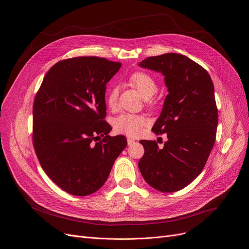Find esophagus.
<instances>
[{
  "instance_id": "34e87169",
  "label": "esophagus",
  "mask_w": 249,
  "mask_h": 249,
  "mask_svg": "<svg viewBox=\"0 0 249 249\" xmlns=\"http://www.w3.org/2000/svg\"><path fill=\"white\" fill-rule=\"evenodd\" d=\"M127 143H128V146H132L134 143H135V141L133 140V139H127Z\"/></svg>"
}]
</instances>
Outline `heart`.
I'll list each match as a JSON object with an SVG mask.
<instances>
[{
	"instance_id": "obj_1",
	"label": "heart",
	"mask_w": 249,
	"mask_h": 249,
	"mask_svg": "<svg viewBox=\"0 0 249 249\" xmlns=\"http://www.w3.org/2000/svg\"><path fill=\"white\" fill-rule=\"evenodd\" d=\"M129 84L135 88L145 99L151 98L158 91V85L155 79L145 72H135L129 78ZM118 98V88L112 86L106 93L105 101L110 108L115 107ZM146 125V120L142 116L123 114L116 118L114 128L116 132L129 137H137Z\"/></svg>"
}]
</instances>
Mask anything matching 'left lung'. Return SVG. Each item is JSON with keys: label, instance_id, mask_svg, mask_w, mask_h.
I'll list each match as a JSON object with an SVG mask.
<instances>
[{"label": "left lung", "instance_id": "8db88e82", "mask_svg": "<svg viewBox=\"0 0 249 249\" xmlns=\"http://www.w3.org/2000/svg\"><path fill=\"white\" fill-rule=\"evenodd\" d=\"M142 68L164 76L168 94L153 131L167 135L161 149L142 140L145 154L139 169L146 182L161 192L178 191L201 173L214 147L218 109L214 85L207 71L188 57L166 53L148 57Z\"/></svg>", "mask_w": 249, "mask_h": 249}]
</instances>
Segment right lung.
Returning <instances> with one entry per match:
<instances>
[{"mask_svg":"<svg viewBox=\"0 0 249 249\" xmlns=\"http://www.w3.org/2000/svg\"><path fill=\"white\" fill-rule=\"evenodd\" d=\"M120 67L99 57L59 61L35 96V153L49 178L72 195L97 191L127 146L124 136L108 135L111 127L104 121L106 84Z\"/></svg>","mask_w":249,"mask_h":249,"instance_id":"right-lung-1","label":"right lung"}]
</instances>
